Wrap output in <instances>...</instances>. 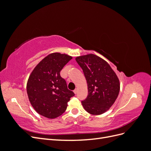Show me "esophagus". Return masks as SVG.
<instances>
[{
	"label": "esophagus",
	"instance_id": "1",
	"mask_svg": "<svg viewBox=\"0 0 151 151\" xmlns=\"http://www.w3.org/2000/svg\"><path fill=\"white\" fill-rule=\"evenodd\" d=\"M74 94H77V88L74 90Z\"/></svg>",
	"mask_w": 151,
	"mask_h": 151
}]
</instances>
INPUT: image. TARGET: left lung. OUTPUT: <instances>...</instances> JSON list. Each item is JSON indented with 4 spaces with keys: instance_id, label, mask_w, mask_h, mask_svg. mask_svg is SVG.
I'll use <instances>...</instances> for the list:
<instances>
[{
    "instance_id": "obj_1",
    "label": "left lung",
    "mask_w": 151,
    "mask_h": 151,
    "mask_svg": "<svg viewBox=\"0 0 151 151\" xmlns=\"http://www.w3.org/2000/svg\"><path fill=\"white\" fill-rule=\"evenodd\" d=\"M76 60L88 84V95L82 105L91 115H101L115 102L120 89L119 79L109 63L94 54L77 57Z\"/></svg>"
}]
</instances>
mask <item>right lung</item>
<instances>
[{"label": "right lung", "mask_w": 151, "mask_h": 151, "mask_svg": "<svg viewBox=\"0 0 151 151\" xmlns=\"http://www.w3.org/2000/svg\"><path fill=\"white\" fill-rule=\"evenodd\" d=\"M72 58L67 54L50 53L31 73L27 93L32 106L40 115L53 119L66 110L67 103L74 93L68 89L60 72Z\"/></svg>", "instance_id": "add662e5"}]
</instances>
